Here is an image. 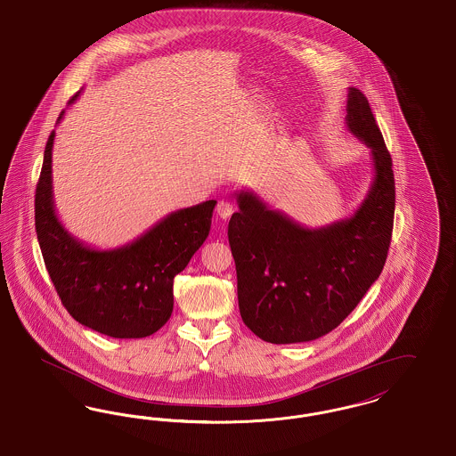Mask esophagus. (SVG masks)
I'll return each mask as SVG.
<instances>
[{
  "mask_svg": "<svg viewBox=\"0 0 456 456\" xmlns=\"http://www.w3.org/2000/svg\"><path fill=\"white\" fill-rule=\"evenodd\" d=\"M233 211H235V208H233V204L232 202H228V200H219L218 206H216V215H218L221 219H228L232 215H233Z\"/></svg>",
  "mask_w": 456,
  "mask_h": 456,
  "instance_id": "esophagus-1",
  "label": "esophagus"
}]
</instances>
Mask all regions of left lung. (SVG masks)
Instances as JSON below:
<instances>
[{
  "label": "left lung",
  "instance_id": "obj_1",
  "mask_svg": "<svg viewBox=\"0 0 456 456\" xmlns=\"http://www.w3.org/2000/svg\"><path fill=\"white\" fill-rule=\"evenodd\" d=\"M347 129L370 150L373 183L351 218L306 228L252 191L228 224L243 323L265 342H308L334 330L379 278L394 230L392 157L366 97L349 88Z\"/></svg>",
  "mask_w": 456,
  "mask_h": 456
}]
</instances>
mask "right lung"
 I'll return each mask as SVG.
<instances>
[{"label": "right lung", "instance_id": "1", "mask_svg": "<svg viewBox=\"0 0 456 456\" xmlns=\"http://www.w3.org/2000/svg\"><path fill=\"white\" fill-rule=\"evenodd\" d=\"M79 92L69 100L73 103ZM64 116L61 112L60 122ZM47 139L36 189V232L45 269L68 314L81 325L116 338L159 330L174 310V278L204 243L216 200L178 209L134 241L97 250L61 224L53 200V144Z\"/></svg>", "mask_w": 456, "mask_h": 456}]
</instances>
